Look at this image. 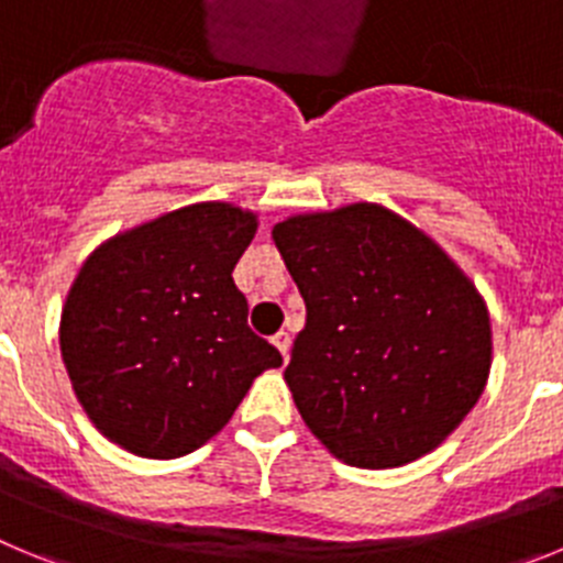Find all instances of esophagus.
<instances>
[{
  "instance_id": "1",
  "label": "esophagus",
  "mask_w": 563,
  "mask_h": 563,
  "mask_svg": "<svg viewBox=\"0 0 563 563\" xmlns=\"http://www.w3.org/2000/svg\"><path fill=\"white\" fill-rule=\"evenodd\" d=\"M273 343H276V350L282 352V357L287 361V355H290V332H276V335H273Z\"/></svg>"
}]
</instances>
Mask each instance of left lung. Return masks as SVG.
<instances>
[{
  "mask_svg": "<svg viewBox=\"0 0 563 563\" xmlns=\"http://www.w3.org/2000/svg\"><path fill=\"white\" fill-rule=\"evenodd\" d=\"M307 321L285 380L307 429L355 467L429 454L490 372V318L465 273L411 222L357 202L273 228Z\"/></svg>",
  "mask_w": 563,
  "mask_h": 563,
  "instance_id": "obj_1",
  "label": "left lung"
}]
</instances>
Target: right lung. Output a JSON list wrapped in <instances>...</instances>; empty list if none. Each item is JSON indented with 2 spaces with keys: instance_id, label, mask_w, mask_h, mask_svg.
Instances as JSON below:
<instances>
[{
  "instance_id": "add662e5",
  "label": "right lung",
  "mask_w": 563,
  "mask_h": 563,
  "mask_svg": "<svg viewBox=\"0 0 563 563\" xmlns=\"http://www.w3.org/2000/svg\"><path fill=\"white\" fill-rule=\"evenodd\" d=\"M253 233V213L200 202L84 262L62 312V357L89 420L121 449L191 454L231 420L253 377L282 366L233 285Z\"/></svg>"
}]
</instances>
